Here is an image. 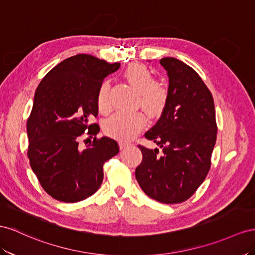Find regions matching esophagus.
Listing matches in <instances>:
<instances>
[{"label":"esophagus","mask_w":255,"mask_h":255,"mask_svg":"<svg viewBox=\"0 0 255 255\" xmlns=\"http://www.w3.org/2000/svg\"><path fill=\"white\" fill-rule=\"evenodd\" d=\"M130 145H131V143L126 142V141H121V142H120V146H121V148H122V149H123V148H126V147H128V146H130Z\"/></svg>","instance_id":"obj_1"}]
</instances>
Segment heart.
I'll list each match as a JSON object with an SVG mask.
<instances>
[{"mask_svg": "<svg viewBox=\"0 0 255 255\" xmlns=\"http://www.w3.org/2000/svg\"><path fill=\"white\" fill-rule=\"evenodd\" d=\"M125 78L139 93L140 104L149 114L156 115L162 111L168 99V90L161 83L152 82L151 72L141 64H132L125 70ZM97 106L100 112L111 110L110 82L108 80L100 84L97 93ZM145 123V115L141 111H120L105 124L109 135L129 140L139 131Z\"/></svg>", "mask_w": 255, "mask_h": 255, "instance_id": "heart-1", "label": "heart"}]
</instances>
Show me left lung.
Listing matches in <instances>:
<instances>
[{"mask_svg": "<svg viewBox=\"0 0 255 255\" xmlns=\"http://www.w3.org/2000/svg\"><path fill=\"white\" fill-rule=\"evenodd\" d=\"M169 77L161 116L145 137L161 149L139 145L135 178L149 198L164 204L188 200L204 181L217 139L212 93L201 77L175 57L159 61Z\"/></svg>", "mask_w": 255, "mask_h": 255, "instance_id": "obj_1", "label": "left lung"}]
</instances>
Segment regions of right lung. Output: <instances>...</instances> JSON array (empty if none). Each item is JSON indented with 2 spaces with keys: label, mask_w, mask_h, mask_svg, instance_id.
Segmentation results:
<instances>
[{
  "label": "right lung",
  "mask_w": 255,
  "mask_h": 255,
  "mask_svg": "<svg viewBox=\"0 0 255 255\" xmlns=\"http://www.w3.org/2000/svg\"><path fill=\"white\" fill-rule=\"evenodd\" d=\"M120 63L110 64L90 54H77L57 64L35 92L27 120V157L41 187L53 199L75 203L95 193L104 179V163L120 151L111 137H94L86 147L79 140L98 115L97 93Z\"/></svg>",
  "instance_id": "add662e5"
}]
</instances>
